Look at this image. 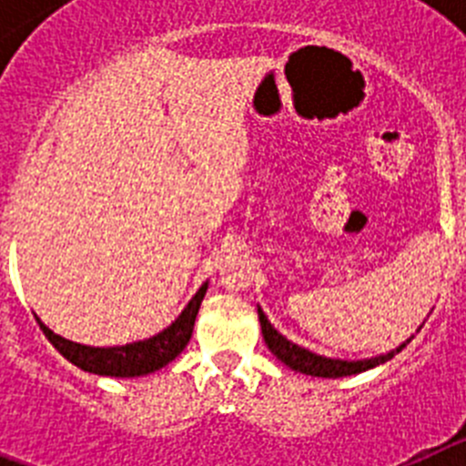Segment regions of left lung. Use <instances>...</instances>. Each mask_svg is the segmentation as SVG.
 Listing matches in <instances>:
<instances>
[{"instance_id":"1","label":"left lung","mask_w":466,"mask_h":466,"mask_svg":"<svg viewBox=\"0 0 466 466\" xmlns=\"http://www.w3.org/2000/svg\"><path fill=\"white\" fill-rule=\"evenodd\" d=\"M258 322H261V333L263 340L268 345V350L278 357L282 364H287L289 369L299 373H306V376H317V378H343V376H355V373L369 371L373 366L385 364L387 360H392L397 352H401L406 348V343L399 345L397 350H390L387 355L371 357V360H360V361H345V360H329V357L315 355L310 350L300 348V345L291 343L268 322V317L263 315V310L258 308Z\"/></svg>"}]
</instances>
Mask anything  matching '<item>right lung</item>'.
I'll return each instance as SVG.
<instances>
[{"label":"right lung","instance_id":"1","mask_svg":"<svg viewBox=\"0 0 466 466\" xmlns=\"http://www.w3.org/2000/svg\"><path fill=\"white\" fill-rule=\"evenodd\" d=\"M205 291H208V282L196 291V296L188 300V306L184 308L182 315L177 317L167 329H163V331L147 340L116 345V348H90V345L74 343V340H67L53 333L46 324L41 322L39 317H36V322H39L44 336L53 343V348L65 360L84 369V371L111 378L147 376V373H154L166 364H170L187 348V343L191 340L196 315L205 299Z\"/></svg>","mask_w":466,"mask_h":466}]
</instances>
